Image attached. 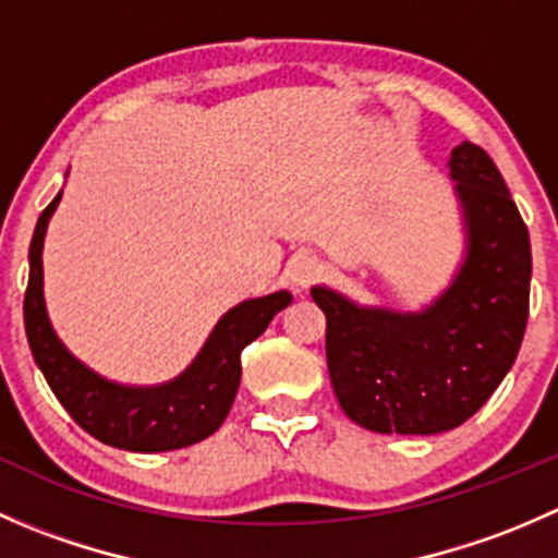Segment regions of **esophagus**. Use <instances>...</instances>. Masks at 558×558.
<instances>
[{
    "instance_id": "obj_1",
    "label": "esophagus",
    "mask_w": 558,
    "mask_h": 558,
    "mask_svg": "<svg viewBox=\"0 0 558 558\" xmlns=\"http://www.w3.org/2000/svg\"><path fill=\"white\" fill-rule=\"evenodd\" d=\"M289 275H291V283H294L296 289H311L313 283H318V280H320V275H324V267H320L318 258L302 256V258H296L294 264H291Z\"/></svg>"
}]
</instances>
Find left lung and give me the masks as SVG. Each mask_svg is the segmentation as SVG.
I'll return each mask as SVG.
<instances>
[{
  "instance_id": "obj_1",
  "label": "left lung",
  "mask_w": 558,
  "mask_h": 558,
  "mask_svg": "<svg viewBox=\"0 0 558 558\" xmlns=\"http://www.w3.org/2000/svg\"><path fill=\"white\" fill-rule=\"evenodd\" d=\"M466 221V262L424 313L367 311L313 289L326 315V364L351 421L380 435H440L488 402L513 367L529 318L532 245L492 156L451 154Z\"/></svg>"
}]
</instances>
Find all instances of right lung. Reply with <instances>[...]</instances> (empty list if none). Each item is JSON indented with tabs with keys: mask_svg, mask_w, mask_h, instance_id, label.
Here are the masks:
<instances>
[{
	"mask_svg": "<svg viewBox=\"0 0 558 558\" xmlns=\"http://www.w3.org/2000/svg\"><path fill=\"white\" fill-rule=\"evenodd\" d=\"M59 199L61 194H56L37 221L29 247V286L24 296L26 337L50 391L81 429L105 446L123 448V451H174L210 437L223 424L238 393L240 375H243L240 353L247 342L267 329L275 315L291 305V294L278 291L232 307L218 320L196 362L172 384L156 388L107 384L105 378L83 367L75 356H70V351L50 329L45 313L43 240L50 213L56 210Z\"/></svg>",
	"mask_w": 558,
	"mask_h": 558,
	"instance_id": "1",
	"label": "right lung"
}]
</instances>
